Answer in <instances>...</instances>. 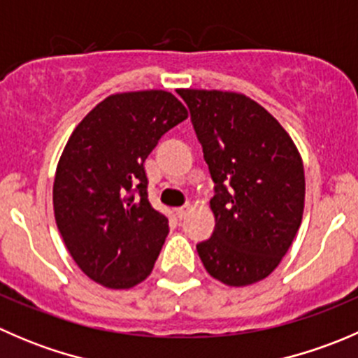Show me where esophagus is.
<instances>
[{"instance_id":"1","label":"esophagus","mask_w":358,"mask_h":358,"mask_svg":"<svg viewBox=\"0 0 358 358\" xmlns=\"http://www.w3.org/2000/svg\"><path fill=\"white\" fill-rule=\"evenodd\" d=\"M189 206H183V208H178L176 209V218L178 220H182V218H185L187 216V213H189Z\"/></svg>"}]
</instances>
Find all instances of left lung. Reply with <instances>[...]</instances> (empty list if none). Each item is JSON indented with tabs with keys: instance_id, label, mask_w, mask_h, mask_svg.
Wrapping results in <instances>:
<instances>
[{
	"instance_id": "1",
	"label": "left lung",
	"mask_w": 358,
	"mask_h": 358,
	"mask_svg": "<svg viewBox=\"0 0 358 358\" xmlns=\"http://www.w3.org/2000/svg\"><path fill=\"white\" fill-rule=\"evenodd\" d=\"M215 182V232L197 244L213 279L232 287L268 277L305 208L303 161L289 133L243 93L178 90Z\"/></svg>"
}]
</instances>
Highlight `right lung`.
<instances>
[{"instance_id":"1","label":"right lung","mask_w":358,"mask_h":358,"mask_svg":"<svg viewBox=\"0 0 358 358\" xmlns=\"http://www.w3.org/2000/svg\"><path fill=\"white\" fill-rule=\"evenodd\" d=\"M187 117L164 90L115 93L69 136L53 182L55 222L76 265L103 287L129 289L152 272L169 227L149 202L143 162Z\"/></svg>"}]
</instances>
